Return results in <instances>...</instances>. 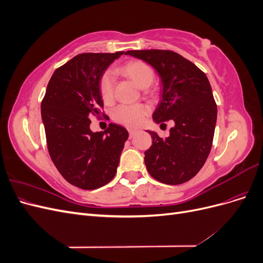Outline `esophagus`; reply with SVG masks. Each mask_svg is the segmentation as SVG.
Masks as SVG:
<instances>
[{
    "label": "esophagus",
    "mask_w": 263,
    "mask_h": 263,
    "mask_svg": "<svg viewBox=\"0 0 263 263\" xmlns=\"http://www.w3.org/2000/svg\"><path fill=\"white\" fill-rule=\"evenodd\" d=\"M128 133H129V138H133V137L135 136V135H136V132H135V130H132V129H129V130H128Z\"/></svg>",
    "instance_id": "esophagus-1"
}]
</instances>
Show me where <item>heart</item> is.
Wrapping results in <instances>:
<instances>
[{"mask_svg": "<svg viewBox=\"0 0 263 263\" xmlns=\"http://www.w3.org/2000/svg\"><path fill=\"white\" fill-rule=\"evenodd\" d=\"M119 71L136 84L140 89H146L155 80V71L148 63L141 60H130L119 68ZM100 93L105 102L112 101L114 93L113 78L105 72L100 80ZM149 108L146 105H119L113 112L114 121L129 128H136L144 123Z\"/></svg>", "mask_w": 263, "mask_h": 263, "instance_id": "1", "label": "heart"}]
</instances>
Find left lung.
Wrapping results in <instances>:
<instances>
[{
    "label": "left lung",
    "instance_id": "8db88e82",
    "mask_svg": "<svg viewBox=\"0 0 263 263\" xmlns=\"http://www.w3.org/2000/svg\"><path fill=\"white\" fill-rule=\"evenodd\" d=\"M156 69L162 82L161 101L153 115L157 124L172 121L169 137L147 130L153 145L145 151L149 174L177 185L194 178L208 159L213 144L217 105L206 74L193 62L171 50H129Z\"/></svg>",
    "mask_w": 263,
    "mask_h": 263
}]
</instances>
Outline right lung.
<instances>
[{
    "instance_id": "add662e5",
    "label": "right lung",
    "mask_w": 263,
    "mask_h": 263,
    "mask_svg": "<svg viewBox=\"0 0 263 263\" xmlns=\"http://www.w3.org/2000/svg\"><path fill=\"white\" fill-rule=\"evenodd\" d=\"M123 53L76 55L55 69L42 101V118L51 160L70 184L82 190L99 189L115 177L128 138V132L113 123L104 132L90 129V118L99 117L103 107L101 77Z\"/></svg>"
}]
</instances>
